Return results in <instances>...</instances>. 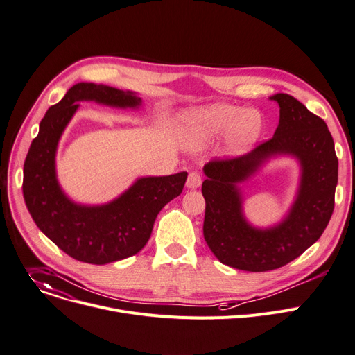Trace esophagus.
Wrapping results in <instances>:
<instances>
[{
	"instance_id": "obj_1",
	"label": "esophagus",
	"mask_w": 355,
	"mask_h": 355,
	"mask_svg": "<svg viewBox=\"0 0 355 355\" xmlns=\"http://www.w3.org/2000/svg\"><path fill=\"white\" fill-rule=\"evenodd\" d=\"M185 185H187V188H190V190H196V188H198L201 185V175L196 171L190 173L188 174Z\"/></svg>"
}]
</instances>
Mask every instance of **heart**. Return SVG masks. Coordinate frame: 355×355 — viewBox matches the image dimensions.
Returning a JSON list of instances; mask_svg holds the SVG:
<instances>
[{
  "instance_id": "obj_1",
  "label": "heart",
  "mask_w": 355,
  "mask_h": 355,
  "mask_svg": "<svg viewBox=\"0 0 355 355\" xmlns=\"http://www.w3.org/2000/svg\"><path fill=\"white\" fill-rule=\"evenodd\" d=\"M184 135L191 144L204 143L230 130V146L243 151L251 147L263 132L259 112L230 104H212L184 115Z\"/></svg>"
}]
</instances>
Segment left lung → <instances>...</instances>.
Instances as JSON below:
<instances>
[{
	"label": "left lung",
	"instance_id": "8db88e82",
	"mask_svg": "<svg viewBox=\"0 0 355 355\" xmlns=\"http://www.w3.org/2000/svg\"><path fill=\"white\" fill-rule=\"evenodd\" d=\"M279 105L271 139L251 153L204 165V239L220 261L232 268L263 272L300 257L324 232L334 211L338 159L327 124L288 94L270 97ZM293 156L300 164L296 200L279 223L259 229L248 223L239 184L271 158Z\"/></svg>",
	"mask_w": 355,
	"mask_h": 355
}]
</instances>
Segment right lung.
<instances>
[{
    "label": "right lung",
    "mask_w": 355,
    "mask_h": 355,
    "mask_svg": "<svg viewBox=\"0 0 355 355\" xmlns=\"http://www.w3.org/2000/svg\"><path fill=\"white\" fill-rule=\"evenodd\" d=\"M80 101L132 110L143 103L134 91L103 84L78 83L71 87L40 123L24 162L22 194L34 223L58 248L78 261L103 266L144 248L158 212L181 194L188 174L137 178L121 196L101 205H84L68 198L57 178L55 155Z\"/></svg>",
    "instance_id": "obj_1"
}]
</instances>
